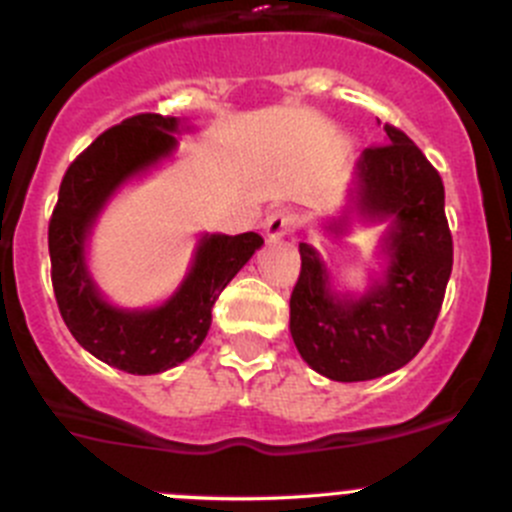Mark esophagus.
Wrapping results in <instances>:
<instances>
[{
  "label": "esophagus",
  "instance_id": "esophagus-1",
  "mask_svg": "<svg viewBox=\"0 0 512 512\" xmlns=\"http://www.w3.org/2000/svg\"><path fill=\"white\" fill-rule=\"evenodd\" d=\"M294 226H296V216L294 211H289V208H274L264 221V231L271 241H279V238L289 236V233L294 231Z\"/></svg>",
  "mask_w": 512,
  "mask_h": 512
}]
</instances>
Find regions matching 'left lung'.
I'll return each instance as SVG.
<instances>
[{
	"mask_svg": "<svg viewBox=\"0 0 512 512\" xmlns=\"http://www.w3.org/2000/svg\"><path fill=\"white\" fill-rule=\"evenodd\" d=\"M384 145L354 163L347 203L319 223L344 238L384 223L364 291L337 286L321 253L299 243L301 274L291 294L289 332L301 359L334 382H367L405 367L430 339L452 271L445 186L402 130L384 125Z\"/></svg>",
	"mask_w": 512,
	"mask_h": 512,
	"instance_id": "8db88e82",
	"label": "left lung"
}]
</instances>
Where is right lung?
Returning a JSON list of instances; mask_svg holds the SVG:
<instances>
[{
  "instance_id": "1",
  "label": "right lung",
  "mask_w": 512,
  "mask_h": 512,
  "mask_svg": "<svg viewBox=\"0 0 512 512\" xmlns=\"http://www.w3.org/2000/svg\"><path fill=\"white\" fill-rule=\"evenodd\" d=\"M188 120L145 113L105 130L67 168L50 221L52 286L67 329L82 349L128 374H160L198 352L228 281L264 246L259 233H201L178 289L155 306H118L90 269V236L107 203L178 150Z\"/></svg>"
}]
</instances>
